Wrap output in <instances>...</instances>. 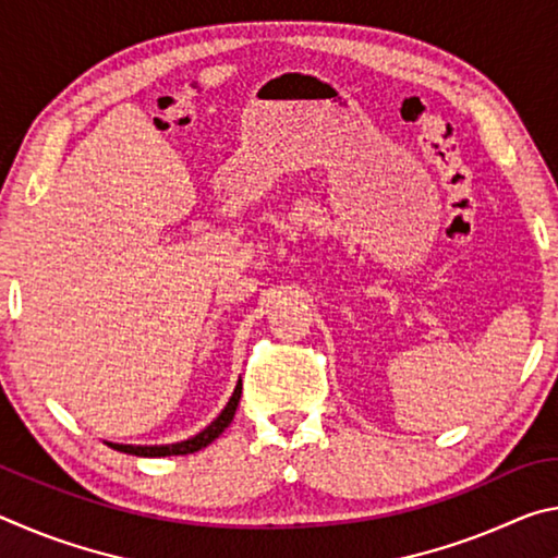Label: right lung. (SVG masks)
Listing matches in <instances>:
<instances>
[{
	"mask_svg": "<svg viewBox=\"0 0 558 558\" xmlns=\"http://www.w3.org/2000/svg\"><path fill=\"white\" fill-rule=\"evenodd\" d=\"M239 401H241V379L235 384V389L231 393L229 403L223 405V411L216 415V418L206 426L202 433H196V436L186 438V440H179V442H169V446H122V442H108L106 446L118 450V452H128V456H137V458H167V456H189V452H196L209 446L216 438L221 436V433L229 428V423L233 421L235 409H239Z\"/></svg>",
	"mask_w": 558,
	"mask_h": 558,
	"instance_id": "right-lung-1",
	"label": "right lung"
}]
</instances>
